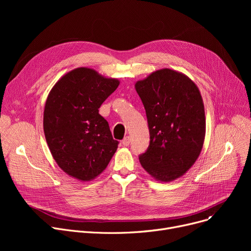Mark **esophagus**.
I'll return each mask as SVG.
<instances>
[{"mask_svg":"<svg viewBox=\"0 0 251 251\" xmlns=\"http://www.w3.org/2000/svg\"><path fill=\"white\" fill-rule=\"evenodd\" d=\"M122 144H123L124 147H129V144H130V137L126 136V137L122 140Z\"/></svg>","mask_w":251,"mask_h":251,"instance_id":"34e87169","label":"esophagus"}]
</instances>
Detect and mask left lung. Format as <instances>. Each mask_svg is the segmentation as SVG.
Returning <instances> with one entry per match:
<instances>
[{
	"label": "left lung",
	"mask_w": 251,
	"mask_h": 251,
	"mask_svg": "<svg viewBox=\"0 0 251 251\" xmlns=\"http://www.w3.org/2000/svg\"><path fill=\"white\" fill-rule=\"evenodd\" d=\"M146 109L151 141L139 155L143 169L161 182L180 178L199 159L205 136L204 105L191 79L164 68L135 83Z\"/></svg>",
	"instance_id": "1"
}]
</instances>
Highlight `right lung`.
<instances>
[{
    "mask_svg": "<svg viewBox=\"0 0 251 251\" xmlns=\"http://www.w3.org/2000/svg\"><path fill=\"white\" fill-rule=\"evenodd\" d=\"M119 84L116 78L79 67L63 75L47 98L44 132L49 149L64 172L79 181L102 173L118 149L99 109Z\"/></svg>",
    "mask_w": 251,
    "mask_h": 251,
    "instance_id": "right-lung-1",
    "label": "right lung"
}]
</instances>
